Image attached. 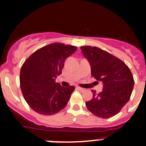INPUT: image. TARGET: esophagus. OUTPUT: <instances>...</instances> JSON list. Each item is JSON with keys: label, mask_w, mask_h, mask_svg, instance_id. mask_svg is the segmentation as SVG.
I'll return each instance as SVG.
<instances>
[{"label": "esophagus", "mask_w": 146, "mask_h": 146, "mask_svg": "<svg viewBox=\"0 0 146 146\" xmlns=\"http://www.w3.org/2000/svg\"><path fill=\"white\" fill-rule=\"evenodd\" d=\"M77 89L79 91H81V92H83V91H85V90L84 89V88H80V87H77Z\"/></svg>", "instance_id": "esophagus-1"}]
</instances>
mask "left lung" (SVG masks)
Here are the masks:
<instances>
[{"label": "left lung", "instance_id": "obj_1", "mask_svg": "<svg viewBox=\"0 0 146 146\" xmlns=\"http://www.w3.org/2000/svg\"><path fill=\"white\" fill-rule=\"evenodd\" d=\"M80 49L91 66V75L102 82L99 94L92 90L93 98L85 102L94 115L107 119L116 115L130 99L134 80L130 69L118 58L96 46H85Z\"/></svg>", "mask_w": 146, "mask_h": 146}]
</instances>
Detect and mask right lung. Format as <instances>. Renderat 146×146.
<instances>
[{"instance_id": "right-lung-1", "label": "right lung", "mask_w": 146, "mask_h": 146, "mask_svg": "<svg viewBox=\"0 0 146 146\" xmlns=\"http://www.w3.org/2000/svg\"><path fill=\"white\" fill-rule=\"evenodd\" d=\"M77 47L54 43L39 48L25 61L20 70L22 92L29 107L38 114L52 115L67 104L75 87H62L55 82L65 60Z\"/></svg>"}]
</instances>
